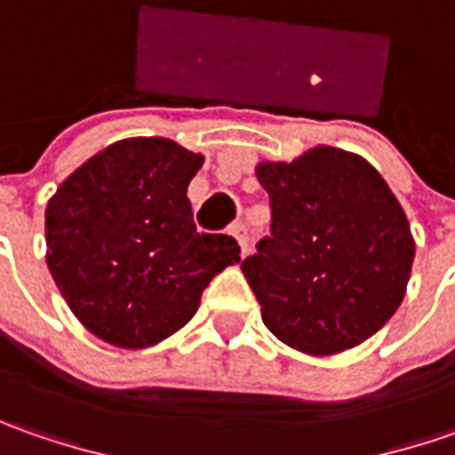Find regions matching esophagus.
I'll return each instance as SVG.
<instances>
[{
  "label": "esophagus",
  "instance_id": "34e87169",
  "mask_svg": "<svg viewBox=\"0 0 455 455\" xmlns=\"http://www.w3.org/2000/svg\"><path fill=\"white\" fill-rule=\"evenodd\" d=\"M230 235L237 240L240 253H248V233H245V225H243V222H233V225H230Z\"/></svg>",
  "mask_w": 455,
  "mask_h": 455
}]
</instances>
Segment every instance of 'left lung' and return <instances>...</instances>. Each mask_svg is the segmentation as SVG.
<instances>
[{
    "instance_id": "1",
    "label": "left lung",
    "mask_w": 455,
    "mask_h": 455,
    "mask_svg": "<svg viewBox=\"0 0 455 455\" xmlns=\"http://www.w3.org/2000/svg\"><path fill=\"white\" fill-rule=\"evenodd\" d=\"M271 235L243 260L263 323L306 355H337L379 331L403 304L415 240L387 182L359 154L314 147L260 162Z\"/></svg>"
}]
</instances>
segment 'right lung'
<instances>
[{
	"label": "right lung",
	"instance_id": "add662e5",
	"mask_svg": "<svg viewBox=\"0 0 455 455\" xmlns=\"http://www.w3.org/2000/svg\"><path fill=\"white\" fill-rule=\"evenodd\" d=\"M202 162L172 139H124L47 202V268L98 339L144 349L172 337L195 316L207 283L240 260L235 237L195 228L187 187Z\"/></svg>",
	"mask_w": 455,
	"mask_h": 455
}]
</instances>
